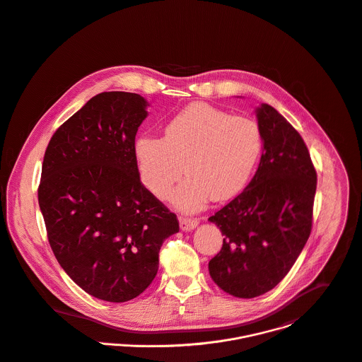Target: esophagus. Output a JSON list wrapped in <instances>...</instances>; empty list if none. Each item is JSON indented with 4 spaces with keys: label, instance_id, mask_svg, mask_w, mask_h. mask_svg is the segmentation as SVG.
Listing matches in <instances>:
<instances>
[{
    "label": "esophagus",
    "instance_id": "34e87169",
    "mask_svg": "<svg viewBox=\"0 0 362 362\" xmlns=\"http://www.w3.org/2000/svg\"><path fill=\"white\" fill-rule=\"evenodd\" d=\"M179 223H180V229L182 230H190L194 229L199 225V219L197 218H179Z\"/></svg>",
    "mask_w": 362,
    "mask_h": 362
}]
</instances>
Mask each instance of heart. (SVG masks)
I'll return each mask as SVG.
<instances>
[{
	"instance_id": "b5f03b06",
	"label": "heart",
	"mask_w": 362,
	"mask_h": 362,
	"mask_svg": "<svg viewBox=\"0 0 362 362\" xmlns=\"http://www.w3.org/2000/svg\"><path fill=\"white\" fill-rule=\"evenodd\" d=\"M264 146L257 122L207 103H193L175 115L160 137L141 136L134 156L145 186L166 199L185 170L186 180L172 203L187 211L202 209L210 197L222 202L250 180Z\"/></svg>"
}]
</instances>
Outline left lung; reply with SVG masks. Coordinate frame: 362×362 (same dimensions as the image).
<instances>
[{
    "label": "left lung",
    "mask_w": 362,
    "mask_h": 362,
    "mask_svg": "<svg viewBox=\"0 0 362 362\" xmlns=\"http://www.w3.org/2000/svg\"><path fill=\"white\" fill-rule=\"evenodd\" d=\"M256 116L264 140L259 168L246 189L209 218L223 235L210 276L238 298L263 295L287 276L312 230L317 180L308 146L286 117L266 103Z\"/></svg>",
    "instance_id": "8db88e82"
}]
</instances>
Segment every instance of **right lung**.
Listing matches in <instances>:
<instances>
[{
	"label": "right lung",
	"instance_id": "obj_1",
	"mask_svg": "<svg viewBox=\"0 0 362 362\" xmlns=\"http://www.w3.org/2000/svg\"><path fill=\"white\" fill-rule=\"evenodd\" d=\"M139 93L102 92L53 134L37 189L50 247L76 286L126 302L152 283L159 249L179 232L140 180L136 134L146 117Z\"/></svg>",
	"mask_w": 362,
	"mask_h": 362
}]
</instances>
